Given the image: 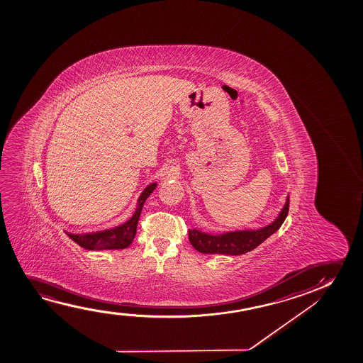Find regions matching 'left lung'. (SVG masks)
<instances>
[{
    "instance_id": "obj_1",
    "label": "left lung",
    "mask_w": 363,
    "mask_h": 363,
    "mask_svg": "<svg viewBox=\"0 0 363 363\" xmlns=\"http://www.w3.org/2000/svg\"><path fill=\"white\" fill-rule=\"evenodd\" d=\"M289 212V196L278 217L272 223L263 228L248 229V230H235L220 234H209L201 232L199 229H189V242L196 250L203 254H227V255H240L248 253L257 248L275 233Z\"/></svg>"
}]
</instances>
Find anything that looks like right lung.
Masks as SVG:
<instances>
[{
    "label": "right lung",
    "instance_id": "1",
    "mask_svg": "<svg viewBox=\"0 0 363 363\" xmlns=\"http://www.w3.org/2000/svg\"><path fill=\"white\" fill-rule=\"evenodd\" d=\"M156 186H157L156 182L150 184L141 192L134 214L125 223L120 224L115 228L105 229V230L93 232V233L73 234L67 232V235L82 248L88 249V250L128 248L134 240L138 222H139L140 214L144 207L145 201L147 199L150 194H152Z\"/></svg>",
    "mask_w": 363,
    "mask_h": 363
}]
</instances>
